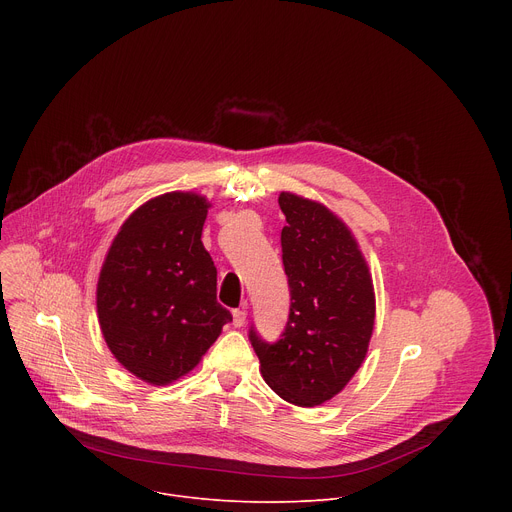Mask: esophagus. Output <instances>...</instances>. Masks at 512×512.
<instances>
[{
  "label": "esophagus",
  "mask_w": 512,
  "mask_h": 512,
  "mask_svg": "<svg viewBox=\"0 0 512 512\" xmlns=\"http://www.w3.org/2000/svg\"><path fill=\"white\" fill-rule=\"evenodd\" d=\"M245 322H247V310H245V308L233 310V326H235V328H241Z\"/></svg>",
  "instance_id": "esophagus-1"
}]
</instances>
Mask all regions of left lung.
Wrapping results in <instances>:
<instances>
[{
	"label": "left lung",
	"instance_id": "8db88e82",
	"mask_svg": "<svg viewBox=\"0 0 512 512\" xmlns=\"http://www.w3.org/2000/svg\"><path fill=\"white\" fill-rule=\"evenodd\" d=\"M281 259L289 318L277 342L249 340L265 383L287 403L314 407L338 395L367 356L375 289L356 239L324 204L281 192Z\"/></svg>",
	"mask_w": 512,
	"mask_h": 512
}]
</instances>
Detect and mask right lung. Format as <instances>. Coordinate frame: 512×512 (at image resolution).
Listing matches in <instances>:
<instances>
[{"mask_svg":"<svg viewBox=\"0 0 512 512\" xmlns=\"http://www.w3.org/2000/svg\"><path fill=\"white\" fill-rule=\"evenodd\" d=\"M210 202L168 192L141 204L113 239L97 283V314L113 356L137 379L188 375L233 320L216 302V267L200 237Z\"/></svg>","mask_w":512,"mask_h":512,"instance_id":"1","label":"right lung"}]
</instances>
